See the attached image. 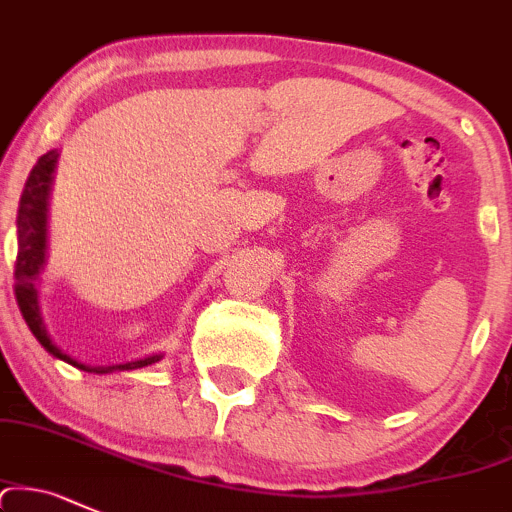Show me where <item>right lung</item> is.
I'll return each instance as SVG.
<instances>
[{"label": "right lung", "mask_w": 512, "mask_h": 512, "mask_svg": "<svg viewBox=\"0 0 512 512\" xmlns=\"http://www.w3.org/2000/svg\"><path fill=\"white\" fill-rule=\"evenodd\" d=\"M58 153L48 151L46 156L38 158V163L31 170L29 180L24 185V195H21L19 202V217H16V229H19V249H16V261H14V295L16 302H19V310L24 315L26 324L34 332V337L41 342L46 351H51L56 359L68 361V364L85 368V371H97L107 373L114 371V368H122V371H129V368H141L148 364H156L161 356H148V359L131 361V364L122 366H109V368H90L85 364H78L75 359H70L68 354L58 349L56 344L51 342V337L46 334V327H43L41 312H38V298H36V276L43 266V258H46V200H48V188H51V173L56 168Z\"/></svg>", "instance_id": "1"}]
</instances>
